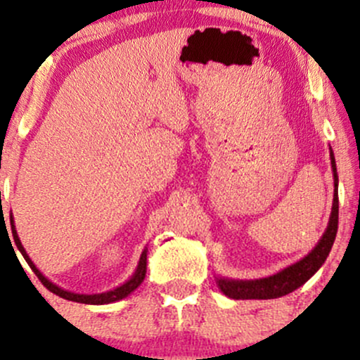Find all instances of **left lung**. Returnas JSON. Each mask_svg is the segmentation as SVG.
<instances>
[{
  "mask_svg": "<svg viewBox=\"0 0 360 360\" xmlns=\"http://www.w3.org/2000/svg\"><path fill=\"white\" fill-rule=\"evenodd\" d=\"M332 157V169H333V181H335V191H333V206L332 214H330V223L326 226V232L318 242V245L313 249L304 259L300 262L292 264L278 274L271 278L255 279V281H230V279H218V286L229 298L233 300H272L279 296L289 295L295 289H298L301 284H304L311 278L315 272L320 269L321 264L328 257L332 250L333 242L338 229V176L337 166L333 154Z\"/></svg>",
  "mask_w": 360,
  "mask_h": 360,
  "instance_id": "1",
  "label": "left lung"
}]
</instances>
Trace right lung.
<instances>
[{"label": "right lung", "mask_w": 360, "mask_h": 360, "mask_svg": "<svg viewBox=\"0 0 360 360\" xmlns=\"http://www.w3.org/2000/svg\"><path fill=\"white\" fill-rule=\"evenodd\" d=\"M11 223H13V220H11ZM11 232H13V238H15L16 247H18V250L22 252V255L25 257V260H27L28 266L32 267V271L35 272L37 278L40 279V283H42L44 286L49 289V291H52L53 295L60 296V298H64V300L76 301V303H84V304H106V303H113V301L123 300V298H125V296L130 295L131 291H135V289H137L140 284H142L143 278H146V272H147V250H143L142 252V257H140L137 271H135V274L131 276V279L127 281V283L123 284V286L113 289V291L101 292V295H76V292L64 291V289H60L59 286H56V284H52L51 281L45 279L44 276L40 274V271L34 266V262H32L30 257H28V255H27V252H25L22 242H20V238H18V235H16L15 225H11Z\"/></svg>", "instance_id": "add662e5"}]
</instances>
